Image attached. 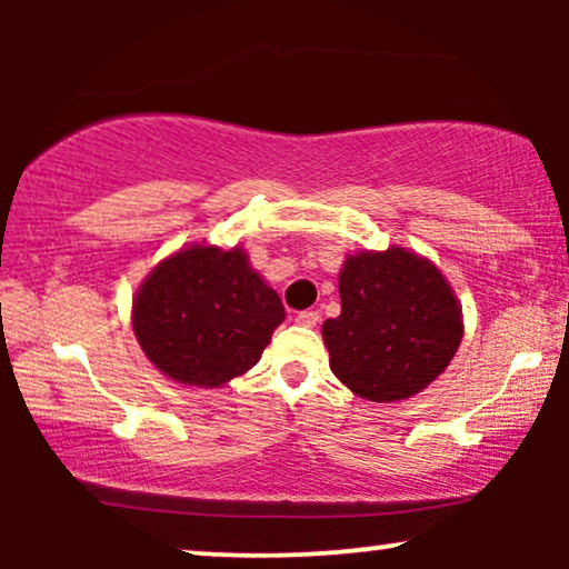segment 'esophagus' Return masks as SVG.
Returning a JSON list of instances; mask_svg holds the SVG:
<instances>
[{
    "label": "esophagus",
    "instance_id": "obj_1",
    "mask_svg": "<svg viewBox=\"0 0 569 569\" xmlns=\"http://www.w3.org/2000/svg\"><path fill=\"white\" fill-rule=\"evenodd\" d=\"M318 318H321V313L313 308H308V310H300V313L295 316V321H298L300 326H308V329H313V326L318 323Z\"/></svg>",
    "mask_w": 569,
    "mask_h": 569
}]
</instances>
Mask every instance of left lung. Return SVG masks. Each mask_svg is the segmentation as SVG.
Segmentation results:
<instances>
[{
	"instance_id": "obj_1",
	"label": "left lung",
	"mask_w": 569,
	"mask_h": 569,
	"mask_svg": "<svg viewBox=\"0 0 569 569\" xmlns=\"http://www.w3.org/2000/svg\"><path fill=\"white\" fill-rule=\"evenodd\" d=\"M339 295L341 313L323 323V341L333 376L362 399H409L461 345V308L448 282L403 248L349 256Z\"/></svg>"
}]
</instances>
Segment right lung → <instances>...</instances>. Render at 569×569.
Listing matches in <instances>:
<instances>
[{
    "label": "right lung",
    "mask_w": 569,
    "mask_h": 569,
    "mask_svg": "<svg viewBox=\"0 0 569 569\" xmlns=\"http://www.w3.org/2000/svg\"><path fill=\"white\" fill-rule=\"evenodd\" d=\"M131 321L144 355L166 376L212 388L261 360L284 308L240 248L193 246L147 277Z\"/></svg>",
    "instance_id": "add662e5"
}]
</instances>
